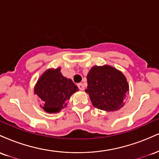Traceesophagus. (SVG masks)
<instances>
[{
	"label": "esophagus",
	"mask_w": 159,
	"mask_h": 159,
	"mask_svg": "<svg viewBox=\"0 0 159 159\" xmlns=\"http://www.w3.org/2000/svg\"><path fill=\"white\" fill-rule=\"evenodd\" d=\"M78 87L80 90H84V84L82 83H80L78 84Z\"/></svg>",
	"instance_id": "34e87169"
}]
</instances>
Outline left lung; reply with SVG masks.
<instances>
[{
    "instance_id": "8db88e82",
    "label": "left lung",
    "mask_w": 159,
    "mask_h": 159,
    "mask_svg": "<svg viewBox=\"0 0 159 159\" xmlns=\"http://www.w3.org/2000/svg\"><path fill=\"white\" fill-rule=\"evenodd\" d=\"M87 89L93 105L105 111H116L124 106L129 91L127 79L121 71L109 65L94 66L87 75Z\"/></svg>"
}]
</instances>
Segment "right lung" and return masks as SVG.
Instances as JSON below:
<instances>
[{"mask_svg":"<svg viewBox=\"0 0 159 159\" xmlns=\"http://www.w3.org/2000/svg\"><path fill=\"white\" fill-rule=\"evenodd\" d=\"M61 69L57 67L45 70L34 87V94L40 98V107L48 114L60 112L67 106L71 96L78 91L72 80L62 75Z\"/></svg>","mask_w":159,"mask_h":159,"instance_id":"obj_1","label":"right lung"}]
</instances>
